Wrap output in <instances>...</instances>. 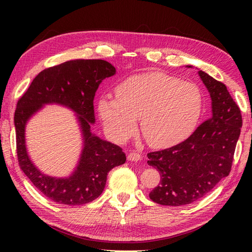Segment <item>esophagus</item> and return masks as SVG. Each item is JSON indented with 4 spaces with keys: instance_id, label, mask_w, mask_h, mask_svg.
I'll list each match as a JSON object with an SVG mask.
<instances>
[{
    "instance_id": "1",
    "label": "esophagus",
    "mask_w": 252,
    "mask_h": 252,
    "mask_svg": "<svg viewBox=\"0 0 252 252\" xmlns=\"http://www.w3.org/2000/svg\"><path fill=\"white\" fill-rule=\"evenodd\" d=\"M127 159H129L130 161H138V160L142 159V156L141 154H138L136 152H132L127 155Z\"/></svg>"
}]
</instances>
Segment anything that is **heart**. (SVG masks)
Wrapping results in <instances>:
<instances>
[{
  "instance_id": "heart-1",
  "label": "heart",
  "mask_w": 252,
  "mask_h": 252,
  "mask_svg": "<svg viewBox=\"0 0 252 252\" xmlns=\"http://www.w3.org/2000/svg\"><path fill=\"white\" fill-rule=\"evenodd\" d=\"M203 98L197 85L161 72L132 76L117 85L116 98L100 97L97 111L112 141L126 143L141 129L153 147H171L189 138L199 122Z\"/></svg>"
}]
</instances>
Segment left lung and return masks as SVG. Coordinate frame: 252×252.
I'll list each match as a JSON object with an SVG mask.
<instances>
[{
  "mask_svg": "<svg viewBox=\"0 0 252 252\" xmlns=\"http://www.w3.org/2000/svg\"><path fill=\"white\" fill-rule=\"evenodd\" d=\"M191 68V66H187ZM198 74L211 97V117L178 145L147 154L161 180L149 198L162 206H184L211 191L229 174L243 126L240 109L220 81Z\"/></svg>",
  "mask_w": 252,
  "mask_h": 252,
  "instance_id": "8db88e82",
  "label": "left lung"
}]
</instances>
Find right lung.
Masks as SVG:
<instances>
[{"label": "right lung", "instance_id": "right-lung-1", "mask_svg": "<svg viewBox=\"0 0 252 252\" xmlns=\"http://www.w3.org/2000/svg\"><path fill=\"white\" fill-rule=\"evenodd\" d=\"M116 68L103 60H76L44 69L21 96L15 110L16 145L20 169L37 190L60 205H84L103 192L107 174L126 162L122 148L101 140L91 131L95 123L94 96L104 79L114 76ZM65 105L77 116L83 136V151L77 167L67 178L41 173L30 159L25 147V126L41 107Z\"/></svg>", "mask_w": 252, "mask_h": 252}]
</instances>
